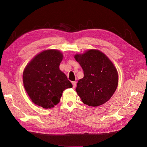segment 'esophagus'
<instances>
[{"instance_id":"esophagus-1","label":"esophagus","mask_w":147,"mask_h":147,"mask_svg":"<svg viewBox=\"0 0 147 147\" xmlns=\"http://www.w3.org/2000/svg\"><path fill=\"white\" fill-rule=\"evenodd\" d=\"M72 85H73V88H75V86H76V82H72Z\"/></svg>"}]
</instances>
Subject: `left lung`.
I'll use <instances>...</instances> for the list:
<instances>
[{
    "label": "left lung",
    "mask_w": 147,
    "mask_h": 147,
    "mask_svg": "<svg viewBox=\"0 0 147 147\" xmlns=\"http://www.w3.org/2000/svg\"><path fill=\"white\" fill-rule=\"evenodd\" d=\"M75 59L83 70L76 91L84 104L97 107L107 102L116 91L118 75L116 68L103 53L90 50Z\"/></svg>",
    "instance_id": "obj_1"
}]
</instances>
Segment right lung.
<instances>
[{
  "label": "right lung",
  "instance_id": "obj_1",
  "mask_svg": "<svg viewBox=\"0 0 147 147\" xmlns=\"http://www.w3.org/2000/svg\"><path fill=\"white\" fill-rule=\"evenodd\" d=\"M63 57L58 50H46L35 56L26 67L24 86L35 104L51 109L59 103L65 89L72 88V84L59 70Z\"/></svg>",
  "mask_w": 147,
  "mask_h": 147
}]
</instances>
